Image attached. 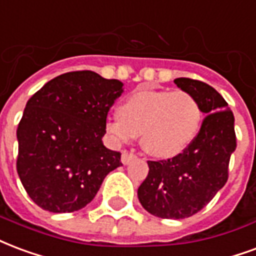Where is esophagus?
Returning <instances> with one entry per match:
<instances>
[{"label":"esophagus","instance_id":"obj_1","mask_svg":"<svg viewBox=\"0 0 256 256\" xmlns=\"http://www.w3.org/2000/svg\"><path fill=\"white\" fill-rule=\"evenodd\" d=\"M134 158H136V154H134V153L126 152V150H124V152H122V158H120V162H122V164L126 166V164H128V162H132V160H134Z\"/></svg>","mask_w":256,"mask_h":256}]
</instances>
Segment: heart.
<instances>
[{
	"mask_svg": "<svg viewBox=\"0 0 256 256\" xmlns=\"http://www.w3.org/2000/svg\"><path fill=\"white\" fill-rule=\"evenodd\" d=\"M202 108L194 94L184 90H141L119 106V115L106 122V134L120 146L140 134L141 146L152 156L180 154L200 130Z\"/></svg>",
	"mask_w": 256,
	"mask_h": 256,
	"instance_id": "heart-1",
	"label": "heart"
}]
</instances>
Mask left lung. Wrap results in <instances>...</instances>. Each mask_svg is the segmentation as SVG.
Returning a JSON list of instances; mask_svg holds the SVG:
<instances>
[{
	"mask_svg": "<svg viewBox=\"0 0 256 256\" xmlns=\"http://www.w3.org/2000/svg\"><path fill=\"white\" fill-rule=\"evenodd\" d=\"M174 82L196 96L206 118L183 153L170 160L148 162L149 174L137 194L150 214L180 220L198 213L224 187L236 136L234 114L214 88L184 77Z\"/></svg>",
	"mask_w": 256,
	"mask_h": 256,
	"instance_id": "1",
	"label": "left lung"
}]
</instances>
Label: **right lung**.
I'll return each instance as SVG.
<instances>
[{
	"mask_svg": "<svg viewBox=\"0 0 256 256\" xmlns=\"http://www.w3.org/2000/svg\"><path fill=\"white\" fill-rule=\"evenodd\" d=\"M122 94L119 80L82 70L52 78L28 100L17 128V174L39 208L82 209L122 166L120 153L102 141L108 110Z\"/></svg>",
	"mask_w": 256,
	"mask_h": 256,
	"instance_id": "add662e5",
	"label": "right lung"
}]
</instances>
